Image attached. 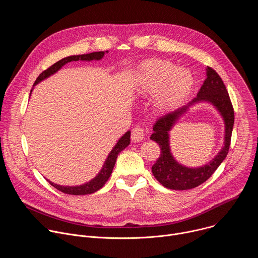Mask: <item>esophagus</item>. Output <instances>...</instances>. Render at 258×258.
I'll return each instance as SVG.
<instances>
[{
    "label": "esophagus",
    "instance_id": "esophagus-1",
    "mask_svg": "<svg viewBox=\"0 0 258 258\" xmlns=\"http://www.w3.org/2000/svg\"><path fill=\"white\" fill-rule=\"evenodd\" d=\"M145 138V133L144 130L140 126H136L133 131H132V141L134 143H138L143 141Z\"/></svg>",
    "mask_w": 258,
    "mask_h": 258
}]
</instances>
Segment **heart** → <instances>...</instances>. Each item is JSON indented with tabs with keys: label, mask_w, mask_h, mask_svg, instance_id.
Wrapping results in <instances>:
<instances>
[{
	"label": "heart",
	"mask_w": 258,
	"mask_h": 258,
	"mask_svg": "<svg viewBox=\"0 0 258 258\" xmlns=\"http://www.w3.org/2000/svg\"><path fill=\"white\" fill-rule=\"evenodd\" d=\"M195 78L187 68H177L168 60L144 61L135 78L140 95H154L153 107L160 113L171 112L185 102L193 91Z\"/></svg>",
	"instance_id": "1"
}]
</instances>
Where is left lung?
Segmentation results:
<instances>
[{
    "label": "left lung",
    "instance_id": "left-lung-1",
    "mask_svg": "<svg viewBox=\"0 0 258 258\" xmlns=\"http://www.w3.org/2000/svg\"><path fill=\"white\" fill-rule=\"evenodd\" d=\"M198 102H208L212 104L222 116L225 124L224 145L209 163L202 167L189 168L180 165L173 157L170 149L169 133L178 119L184 115L192 105ZM234 109L223 80L215 70L207 66L206 80L197 96L187 105L160 117L153 126L154 133L151 135L150 139L155 141L161 149L160 157L152 166V172L155 178L163 187L176 191L193 189L206 181L228 155L234 126Z\"/></svg>",
    "mask_w": 258,
    "mask_h": 258
}]
</instances>
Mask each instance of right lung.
<instances>
[{
    "mask_svg": "<svg viewBox=\"0 0 258 258\" xmlns=\"http://www.w3.org/2000/svg\"><path fill=\"white\" fill-rule=\"evenodd\" d=\"M105 53H108V51L105 52H94V53H90V54H83V55H71L68 57H65L61 60H59L58 62H56L55 64H53L51 67H49L47 70L43 71L41 75L36 79V81L33 84V87L36 86L38 84H40L41 82L45 81L46 79L50 78L51 76L55 75L57 71H59L65 64L72 62V61H86V62H90V61H100ZM33 88L30 91V95L32 92ZM131 143V131H127L121 138H119V140L117 141V143L115 144V146L112 148V150L110 151V153L108 154L107 158L105 159V162L101 168V170L98 172V174L92 178L90 181L83 183V185L80 186H63V185H58V183H55L53 181H51L50 179H47L51 185L56 188L57 190L65 193V194H69V195H88V194H92L95 193L96 191L100 190L104 185L105 182L108 180V178L110 177L112 173L113 167L115 165L116 159L118 154L124 150L126 147L130 145Z\"/></svg>",
    "mask_w": 258,
    "mask_h": 258,
    "instance_id": "add662e5",
    "label": "right lung"
}]
</instances>
